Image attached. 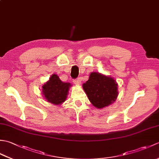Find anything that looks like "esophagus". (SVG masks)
<instances>
[{
	"label": "esophagus",
	"mask_w": 159,
	"mask_h": 159,
	"mask_svg": "<svg viewBox=\"0 0 159 159\" xmlns=\"http://www.w3.org/2000/svg\"><path fill=\"white\" fill-rule=\"evenodd\" d=\"M74 83L76 85H79L80 83V79H76L75 80H74Z\"/></svg>",
	"instance_id": "obj_1"
}]
</instances>
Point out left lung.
I'll list each match as a JSON object with an SVG mask.
<instances>
[{"mask_svg":"<svg viewBox=\"0 0 159 159\" xmlns=\"http://www.w3.org/2000/svg\"><path fill=\"white\" fill-rule=\"evenodd\" d=\"M83 88L91 103L97 109H103L113 104L118 96L116 80L99 72L91 73Z\"/></svg>","mask_w":159,"mask_h":159,"instance_id":"8db88e82","label":"left lung"}]
</instances>
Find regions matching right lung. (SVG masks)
<instances>
[{
  "mask_svg": "<svg viewBox=\"0 0 159 159\" xmlns=\"http://www.w3.org/2000/svg\"><path fill=\"white\" fill-rule=\"evenodd\" d=\"M72 86L70 83L63 82L59 76L53 74L42 86V93L47 102L55 105H60L66 100Z\"/></svg>",
  "mask_w": 159,
  "mask_h": 159,
  "instance_id": "1",
  "label": "right lung"
}]
</instances>
